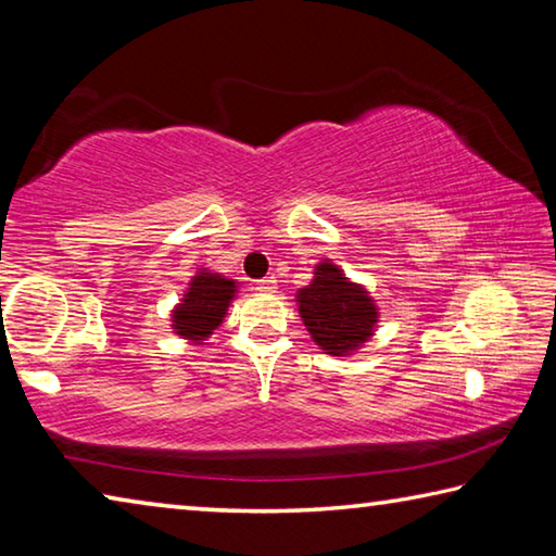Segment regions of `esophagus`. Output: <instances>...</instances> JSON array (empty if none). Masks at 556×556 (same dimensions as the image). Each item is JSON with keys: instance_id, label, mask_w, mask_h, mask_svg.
<instances>
[{"instance_id": "esophagus-1", "label": "esophagus", "mask_w": 556, "mask_h": 556, "mask_svg": "<svg viewBox=\"0 0 556 556\" xmlns=\"http://www.w3.org/2000/svg\"><path fill=\"white\" fill-rule=\"evenodd\" d=\"M255 289H257V291H267V294H269V291L277 289V279H275V277L257 279V281H255Z\"/></svg>"}]
</instances>
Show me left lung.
<instances>
[{"label":"left lung","mask_w":556,"mask_h":556,"mask_svg":"<svg viewBox=\"0 0 556 556\" xmlns=\"http://www.w3.org/2000/svg\"><path fill=\"white\" fill-rule=\"evenodd\" d=\"M299 314L314 341L331 355H345L372 336L378 308L363 287L343 277L331 262H321L314 281L299 291Z\"/></svg>","instance_id":"1"}]
</instances>
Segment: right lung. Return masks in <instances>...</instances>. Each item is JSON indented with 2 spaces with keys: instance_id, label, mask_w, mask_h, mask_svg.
Listing matches in <instances>:
<instances>
[{
  "instance_id": "add662e5",
  "label": "right lung",
  "mask_w": 556,
  "mask_h": 556,
  "mask_svg": "<svg viewBox=\"0 0 556 556\" xmlns=\"http://www.w3.org/2000/svg\"><path fill=\"white\" fill-rule=\"evenodd\" d=\"M235 294V281L213 271H199L188 287L186 296L174 312V328L178 336L199 343L223 324L228 304Z\"/></svg>"
}]
</instances>
